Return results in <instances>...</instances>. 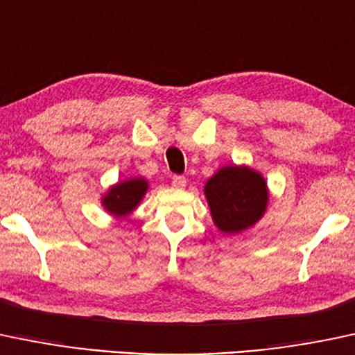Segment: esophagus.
Returning a JSON list of instances; mask_svg holds the SVG:
<instances>
[{
	"label": "esophagus",
	"instance_id": "esophagus-1",
	"mask_svg": "<svg viewBox=\"0 0 355 355\" xmlns=\"http://www.w3.org/2000/svg\"><path fill=\"white\" fill-rule=\"evenodd\" d=\"M173 186L176 189H182L186 186V178L184 176H174L173 178Z\"/></svg>",
	"mask_w": 355,
	"mask_h": 355
}]
</instances>
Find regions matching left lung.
Wrapping results in <instances>:
<instances>
[{
  "mask_svg": "<svg viewBox=\"0 0 355 355\" xmlns=\"http://www.w3.org/2000/svg\"><path fill=\"white\" fill-rule=\"evenodd\" d=\"M211 218L223 233L248 230L263 216L268 202L265 178L246 166L221 167L205 186Z\"/></svg>",
  "mask_w": 355,
  "mask_h": 355,
  "instance_id": "1",
  "label": "left lung"
}]
</instances>
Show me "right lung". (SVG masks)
I'll return each instance as SVG.
<instances>
[{
    "label": "right lung",
    "mask_w": 355,
    "mask_h": 355,
    "mask_svg": "<svg viewBox=\"0 0 355 355\" xmlns=\"http://www.w3.org/2000/svg\"><path fill=\"white\" fill-rule=\"evenodd\" d=\"M147 188H149V184L142 178H132L117 182L102 198V206L112 216L124 218L137 208L139 202L142 201V198L147 193Z\"/></svg>",
    "instance_id": "obj_1"
}]
</instances>
